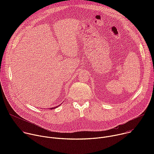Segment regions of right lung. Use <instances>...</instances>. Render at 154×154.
Segmentation results:
<instances>
[{
	"instance_id": "right-lung-1",
	"label": "right lung",
	"mask_w": 154,
	"mask_h": 154,
	"mask_svg": "<svg viewBox=\"0 0 154 154\" xmlns=\"http://www.w3.org/2000/svg\"><path fill=\"white\" fill-rule=\"evenodd\" d=\"M57 107H58V106H55V107H54V108H51V109H54V108H57Z\"/></svg>"
}]
</instances>
